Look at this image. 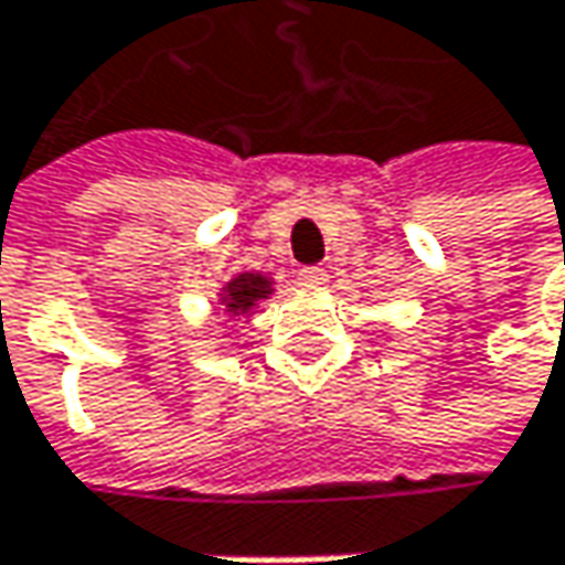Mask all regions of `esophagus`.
I'll use <instances>...</instances> for the list:
<instances>
[{"label": "esophagus", "mask_w": 565, "mask_h": 565, "mask_svg": "<svg viewBox=\"0 0 565 565\" xmlns=\"http://www.w3.org/2000/svg\"><path fill=\"white\" fill-rule=\"evenodd\" d=\"M327 281H330L327 268H317V265H313V268H300V271H297V284H300L303 290H320Z\"/></svg>", "instance_id": "obj_1"}]
</instances>
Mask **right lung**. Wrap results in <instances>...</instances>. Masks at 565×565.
<instances>
[{
  "instance_id": "right-lung-1",
  "label": "right lung",
  "mask_w": 565,
  "mask_h": 565,
  "mask_svg": "<svg viewBox=\"0 0 565 565\" xmlns=\"http://www.w3.org/2000/svg\"><path fill=\"white\" fill-rule=\"evenodd\" d=\"M271 294V281L265 278V275H238V278H232L228 287H225V307H228V313L235 317V313H252V307L262 300V297H268Z\"/></svg>"
}]
</instances>
